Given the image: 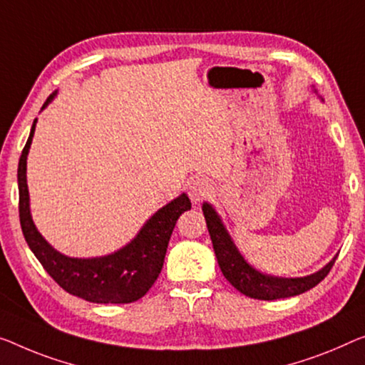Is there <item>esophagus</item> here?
<instances>
[{
    "instance_id": "obj_1",
    "label": "esophagus",
    "mask_w": 365,
    "mask_h": 365,
    "mask_svg": "<svg viewBox=\"0 0 365 365\" xmlns=\"http://www.w3.org/2000/svg\"><path fill=\"white\" fill-rule=\"evenodd\" d=\"M213 193V185H211L206 178H195L188 185V195L192 198L193 203L205 200L206 197Z\"/></svg>"
}]
</instances>
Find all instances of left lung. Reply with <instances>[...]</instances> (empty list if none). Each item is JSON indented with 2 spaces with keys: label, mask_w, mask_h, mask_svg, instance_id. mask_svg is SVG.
<instances>
[{
  "label": "left lung",
  "mask_w": 365,
  "mask_h": 365,
  "mask_svg": "<svg viewBox=\"0 0 365 365\" xmlns=\"http://www.w3.org/2000/svg\"><path fill=\"white\" fill-rule=\"evenodd\" d=\"M203 215L222 275L236 290L244 293L246 297L257 298V300H277V298L300 295L309 288L317 287L329 274L336 257H338L336 255L322 270L307 277H298V279H282V277L260 274L259 270H255L252 265H249L244 260L213 206L203 203Z\"/></svg>",
  "instance_id": "1"
}]
</instances>
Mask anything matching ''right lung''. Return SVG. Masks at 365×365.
<instances>
[{
  "mask_svg": "<svg viewBox=\"0 0 365 365\" xmlns=\"http://www.w3.org/2000/svg\"><path fill=\"white\" fill-rule=\"evenodd\" d=\"M52 93L42 110L53 100ZM36 121L23 149L18 167L19 221L27 246L48 275L70 295L91 303H133L143 298L159 277L164 265L168 241L175 222L183 211L192 208L188 197L182 193L160 208L143 226L128 246L105 257L77 259L57 252L34 226L29 210V190L26 180L27 154L34 138Z\"/></svg>",
  "mask_w": 365,
  "mask_h": 365,
  "instance_id": "1",
  "label": "right lung"
}]
</instances>
